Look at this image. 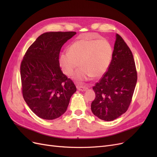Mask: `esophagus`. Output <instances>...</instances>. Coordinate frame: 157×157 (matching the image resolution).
I'll return each instance as SVG.
<instances>
[{
	"label": "esophagus",
	"mask_w": 157,
	"mask_h": 157,
	"mask_svg": "<svg viewBox=\"0 0 157 157\" xmlns=\"http://www.w3.org/2000/svg\"><path fill=\"white\" fill-rule=\"evenodd\" d=\"M77 88L78 90H80V91H85L88 88L86 86H80V85H77Z\"/></svg>",
	"instance_id": "obj_1"
}]
</instances>
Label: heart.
I'll return each mask as SVG.
<instances>
[{
	"mask_svg": "<svg viewBox=\"0 0 157 157\" xmlns=\"http://www.w3.org/2000/svg\"><path fill=\"white\" fill-rule=\"evenodd\" d=\"M88 36L84 35L73 42L69 51L61 52L59 58L60 67L68 77L80 66L75 75V78L78 81L87 80L91 77H101L112 59L113 48L108 41L90 39Z\"/></svg>",
	"mask_w": 157,
	"mask_h": 157,
	"instance_id": "heart-1",
	"label": "heart"
}]
</instances>
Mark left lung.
I'll return each instance as SVG.
<instances>
[{"label": "left lung", "mask_w": 157, "mask_h": 157, "mask_svg": "<svg viewBox=\"0 0 157 157\" xmlns=\"http://www.w3.org/2000/svg\"><path fill=\"white\" fill-rule=\"evenodd\" d=\"M137 79L132 52L117 34L110 65L93 86L96 94L91 104L94 115L103 121H111L126 113L132 100Z\"/></svg>", "instance_id": "obj_1"}]
</instances>
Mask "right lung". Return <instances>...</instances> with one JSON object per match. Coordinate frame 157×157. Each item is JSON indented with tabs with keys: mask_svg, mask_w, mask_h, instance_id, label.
<instances>
[{
	"mask_svg": "<svg viewBox=\"0 0 157 157\" xmlns=\"http://www.w3.org/2000/svg\"><path fill=\"white\" fill-rule=\"evenodd\" d=\"M76 32H48L29 47L20 65L21 92L36 116L53 120L66 111L76 92L74 82L64 75L59 63L62 46Z\"/></svg>",
	"mask_w": 157,
	"mask_h": 157,
	"instance_id": "add662e5",
	"label": "right lung"
}]
</instances>
